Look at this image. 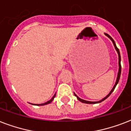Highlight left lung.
Masks as SVG:
<instances>
[{"label":"left lung","instance_id":"1","mask_svg":"<svg viewBox=\"0 0 131 131\" xmlns=\"http://www.w3.org/2000/svg\"><path fill=\"white\" fill-rule=\"evenodd\" d=\"M105 35H107V37H109V38H110V39H111V41H113V45H114V46H115V50H117V53H118V57H119V58H118V59H119V62H118V63H119V70H118V73H117V80H116V82H115V85L113 86V89L111 90V92H110V93H109V94H108V95H107V96H106V97H104V98H103L102 100H100V101H98V102H91V101H87V100H83V99H81V98H80L79 97V96H77V95H76V94H74V96H77V99L79 100V101H81V102H83V103H87V104H96V103H100V102H102L103 100H105V99H107V98H108V97H109V96H110V95H111V93H112V92H113V90H115V87H116V85H117V84L118 83V82H119V78H120V74H121V68H122V67H121V63H120V61H121V57H120V53H119V49L117 48V46H116V45H115V41H114V40H113V38H112V37H111V36H110V35H108V34H107V33H105Z\"/></svg>","mask_w":131,"mask_h":131}]
</instances>
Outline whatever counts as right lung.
<instances>
[{"mask_svg": "<svg viewBox=\"0 0 131 131\" xmlns=\"http://www.w3.org/2000/svg\"><path fill=\"white\" fill-rule=\"evenodd\" d=\"M55 96H56V94H54V96H53V97H52V98H51V99H50V100H48V102H44V103H42V104H34V105H37V106H38V105H46V104H49V103H50V102H52V100H53V99H54V97H55Z\"/></svg>", "mask_w": 131, "mask_h": 131, "instance_id": "right-lung-1", "label": "right lung"}]
</instances>
